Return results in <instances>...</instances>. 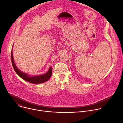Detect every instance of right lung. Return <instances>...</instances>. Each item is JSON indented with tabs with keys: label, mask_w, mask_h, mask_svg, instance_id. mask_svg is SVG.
Here are the masks:
<instances>
[{
	"label": "right lung",
	"mask_w": 123,
	"mask_h": 123,
	"mask_svg": "<svg viewBox=\"0 0 123 123\" xmlns=\"http://www.w3.org/2000/svg\"><path fill=\"white\" fill-rule=\"evenodd\" d=\"M11 60L12 63V65L13 68V69L16 72V73L18 74L21 78L24 79L25 81H27L30 83L32 84H40L47 81L51 77L52 74V68L50 67L49 71L47 73L37 76H30L28 74H26L20 71V70L16 67L15 64L14 62L13 55H12V51H11Z\"/></svg>",
	"instance_id": "obj_1"
}]
</instances>
